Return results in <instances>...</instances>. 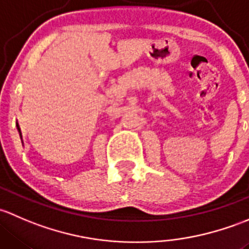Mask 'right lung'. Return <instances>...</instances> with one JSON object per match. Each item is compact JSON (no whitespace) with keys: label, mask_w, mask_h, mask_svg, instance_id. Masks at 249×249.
<instances>
[{"label":"right lung","mask_w":249,"mask_h":249,"mask_svg":"<svg viewBox=\"0 0 249 249\" xmlns=\"http://www.w3.org/2000/svg\"><path fill=\"white\" fill-rule=\"evenodd\" d=\"M17 127H18V130H19V133H20V138H21V139H22V134H21V130H20L19 124H17Z\"/></svg>","instance_id":"right-lung-1"}]
</instances>
